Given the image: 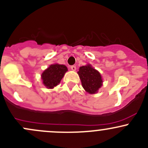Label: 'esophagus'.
I'll return each instance as SVG.
<instances>
[{"mask_svg": "<svg viewBox=\"0 0 148 148\" xmlns=\"http://www.w3.org/2000/svg\"><path fill=\"white\" fill-rule=\"evenodd\" d=\"M71 69L72 70V71H75L76 69H77V67H76V66H74V65H73V66H71Z\"/></svg>", "mask_w": 148, "mask_h": 148, "instance_id": "34e87169", "label": "esophagus"}]
</instances>
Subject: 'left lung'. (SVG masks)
I'll return each mask as SVG.
<instances>
[{
	"label": "left lung",
	"mask_w": 148,
	"mask_h": 148,
	"mask_svg": "<svg viewBox=\"0 0 148 148\" xmlns=\"http://www.w3.org/2000/svg\"><path fill=\"white\" fill-rule=\"evenodd\" d=\"M78 74L82 82V84L85 91L88 94H94L98 92L103 84L101 74L94 69L91 64L79 67Z\"/></svg>",
	"instance_id": "obj_1"
}]
</instances>
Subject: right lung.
<instances>
[{
	"label": "right lung",
	"mask_w": 148,
	"mask_h": 148,
	"mask_svg": "<svg viewBox=\"0 0 148 148\" xmlns=\"http://www.w3.org/2000/svg\"><path fill=\"white\" fill-rule=\"evenodd\" d=\"M67 71V67L65 65L59 64H51L41 75L43 84L47 88H53L60 83Z\"/></svg>",
	"instance_id": "1"
}]
</instances>
